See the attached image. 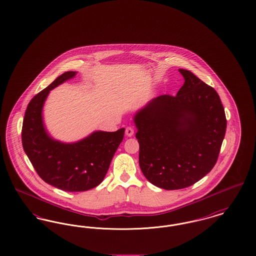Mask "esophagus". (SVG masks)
Here are the masks:
<instances>
[{"mask_svg":"<svg viewBox=\"0 0 256 256\" xmlns=\"http://www.w3.org/2000/svg\"><path fill=\"white\" fill-rule=\"evenodd\" d=\"M134 134V128H132V126H128L126 128V135L128 136V137H132V135Z\"/></svg>","mask_w":256,"mask_h":256,"instance_id":"obj_1","label":"esophagus"}]
</instances>
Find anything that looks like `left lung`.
I'll return each mask as SVG.
<instances>
[{"mask_svg": "<svg viewBox=\"0 0 256 256\" xmlns=\"http://www.w3.org/2000/svg\"><path fill=\"white\" fill-rule=\"evenodd\" d=\"M174 97L152 98L134 116L139 165L146 180L165 190L189 187L212 170L226 130L218 93L188 70Z\"/></svg>", "mask_w": 256, "mask_h": 256, "instance_id": "left-lung-1", "label": "left lung"}]
</instances>
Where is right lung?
Returning <instances> with one entry per match:
<instances>
[{"instance_id": "1", "label": "right lung", "mask_w": 256, "mask_h": 256, "mask_svg": "<svg viewBox=\"0 0 256 256\" xmlns=\"http://www.w3.org/2000/svg\"><path fill=\"white\" fill-rule=\"evenodd\" d=\"M69 71L56 78L30 102L24 113L22 143L39 176L67 192L90 190L102 182L121 144L124 128L96 130L76 142L65 143L50 135L43 120V106L50 91L76 76Z\"/></svg>"}]
</instances>
